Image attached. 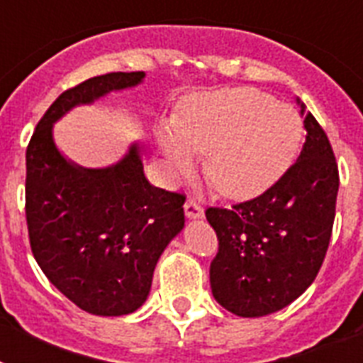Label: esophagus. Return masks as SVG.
<instances>
[{
  "label": "esophagus",
  "instance_id": "esophagus-1",
  "mask_svg": "<svg viewBox=\"0 0 363 363\" xmlns=\"http://www.w3.org/2000/svg\"><path fill=\"white\" fill-rule=\"evenodd\" d=\"M184 214H186L188 220H199V218H203V208L201 205L196 201V199H188L186 203H184Z\"/></svg>",
  "mask_w": 363,
  "mask_h": 363
}]
</instances>
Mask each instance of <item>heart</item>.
Here are the masks:
<instances>
[{
	"instance_id": "obj_1",
	"label": "heart",
	"mask_w": 363,
	"mask_h": 363,
	"mask_svg": "<svg viewBox=\"0 0 363 363\" xmlns=\"http://www.w3.org/2000/svg\"><path fill=\"white\" fill-rule=\"evenodd\" d=\"M302 141L298 113L253 89H222L188 96L162 135L175 169L190 155H205V175L229 199H253L285 175Z\"/></svg>"
}]
</instances>
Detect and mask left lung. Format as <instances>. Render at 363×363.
<instances>
[{
    "instance_id": "1",
    "label": "left lung",
    "mask_w": 363,
    "mask_h": 363,
    "mask_svg": "<svg viewBox=\"0 0 363 363\" xmlns=\"http://www.w3.org/2000/svg\"><path fill=\"white\" fill-rule=\"evenodd\" d=\"M298 160L264 194L233 208H207L218 237L212 296L238 317H264L298 298L317 278L335 218L340 173L328 135L304 102Z\"/></svg>"
}]
</instances>
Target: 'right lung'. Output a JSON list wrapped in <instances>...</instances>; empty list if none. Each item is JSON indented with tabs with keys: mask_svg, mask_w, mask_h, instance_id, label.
<instances>
[{
	"mask_svg": "<svg viewBox=\"0 0 363 363\" xmlns=\"http://www.w3.org/2000/svg\"><path fill=\"white\" fill-rule=\"evenodd\" d=\"M145 72H110L59 95L26 152V218L38 267L79 309L134 313L149 296L167 244L184 228V196L152 186L132 143L108 167H82L59 151L54 125L76 106L140 85Z\"/></svg>",
	"mask_w": 363,
	"mask_h": 363,
	"instance_id": "1",
	"label": "right lung"
}]
</instances>
